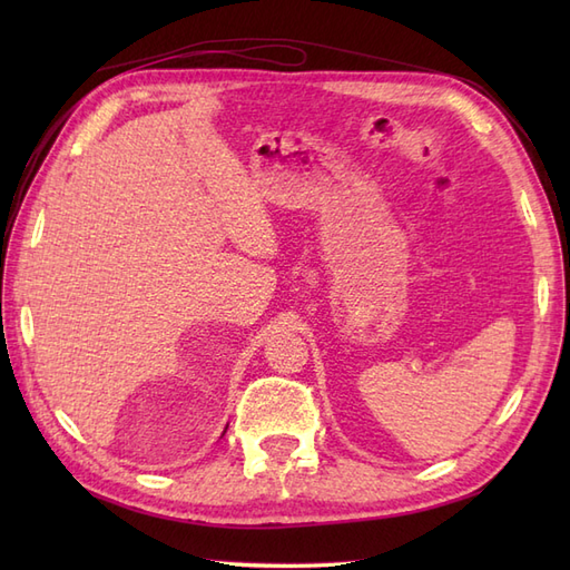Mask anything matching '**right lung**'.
Masks as SVG:
<instances>
[{
  "instance_id": "1",
  "label": "right lung",
  "mask_w": 570,
  "mask_h": 570,
  "mask_svg": "<svg viewBox=\"0 0 570 570\" xmlns=\"http://www.w3.org/2000/svg\"><path fill=\"white\" fill-rule=\"evenodd\" d=\"M226 430H228V428H226ZM226 430H223V435H226Z\"/></svg>"
}]
</instances>
